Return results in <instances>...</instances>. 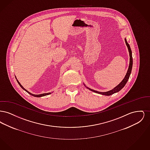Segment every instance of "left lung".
<instances>
[{"label": "left lung", "instance_id": "obj_1", "mask_svg": "<svg viewBox=\"0 0 150 150\" xmlns=\"http://www.w3.org/2000/svg\"><path fill=\"white\" fill-rule=\"evenodd\" d=\"M125 43H126V45L128 47V50L129 53V56H130V61H129V65L128 69V71L127 72L124 77V78L123 79V80L121 81V82L116 86H115V88H114L113 89H112L111 90L109 91H107V92H98V91H96L95 90H93L92 89L88 87H87L84 84V86H86V88H88L89 90L92 91L93 92H95V93H98V94H102V95H105V96H110V95H112L113 94H114L115 93H117L118 92H119L121 89L125 86L126 83H127L128 80L129 78V76L130 75V74H131V72H132V66H133V58H132V50L130 49V45L129 44L127 41V39L125 38Z\"/></svg>", "mask_w": 150, "mask_h": 150}]
</instances>
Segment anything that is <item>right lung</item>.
Instances as JSON below:
<instances>
[{
    "label": "right lung",
    "mask_w": 150,
    "mask_h": 150,
    "mask_svg": "<svg viewBox=\"0 0 150 150\" xmlns=\"http://www.w3.org/2000/svg\"><path fill=\"white\" fill-rule=\"evenodd\" d=\"M15 77H16V76H15ZM16 80H17V83H18V84L22 88L24 91H25L26 92H28V93H29V94H30V95H31V96H34V97H43V96H45L49 95V94H50L52 93V92H50V93H43V94H32V93L29 92V91H28L26 89H25L22 86L21 84H20V83L18 81V80L16 78ZM52 93H53V92H52Z\"/></svg>",
    "instance_id": "add662e5"
}]
</instances>
